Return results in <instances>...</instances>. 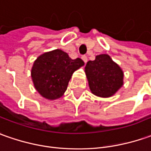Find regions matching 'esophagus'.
<instances>
[{
	"label": "esophagus",
	"mask_w": 151,
	"mask_h": 151,
	"mask_svg": "<svg viewBox=\"0 0 151 151\" xmlns=\"http://www.w3.org/2000/svg\"><path fill=\"white\" fill-rule=\"evenodd\" d=\"M81 59L83 60H84V62H85V63H86V62H87V56H86V55H82V56H81Z\"/></svg>",
	"instance_id": "obj_1"
}]
</instances>
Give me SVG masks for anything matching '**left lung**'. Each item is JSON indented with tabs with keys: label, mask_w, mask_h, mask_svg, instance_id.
<instances>
[{
	"label": "left lung",
	"mask_w": 151,
	"mask_h": 151,
	"mask_svg": "<svg viewBox=\"0 0 151 151\" xmlns=\"http://www.w3.org/2000/svg\"><path fill=\"white\" fill-rule=\"evenodd\" d=\"M85 72L91 91L97 96H112L123 86L124 73L108 55H99L94 60H89Z\"/></svg>",
	"instance_id": "left-lung-1"
}]
</instances>
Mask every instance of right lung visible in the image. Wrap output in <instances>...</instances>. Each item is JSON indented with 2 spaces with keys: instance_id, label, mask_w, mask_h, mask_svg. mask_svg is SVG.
Segmentation results:
<instances>
[{
  "instance_id": "obj_1",
  "label": "right lung",
  "mask_w": 151,
  "mask_h": 151,
  "mask_svg": "<svg viewBox=\"0 0 151 151\" xmlns=\"http://www.w3.org/2000/svg\"><path fill=\"white\" fill-rule=\"evenodd\" d=\"M84 64L81 59L72 60L60 49L40 55L31 69L35 90L45 99H58L66 91L72 74Z\"/></svg>"
}]
</instances>
